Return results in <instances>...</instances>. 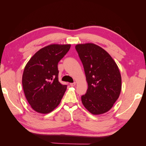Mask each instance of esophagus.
<instances>
[{
  "mask_svg": "<svg viewBox=\"0 0 146 146\" xmlns=\"http://www.w3.org/2000/svg\"><path fill=\"white\" fill-rule=\"evenodd\" d=\"M76 85V83H75V82H74V83H70V85L71 86H74L75 85Z\"/></svg>",
  "mask_w": 146,
  "mask_h": 146,
  "instance_id": "1",
  "label": "esophagus"
}]
</instances>
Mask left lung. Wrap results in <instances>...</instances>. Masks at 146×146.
Here are the masks:
<instances>
[{"instance_id":"8db88e82","label":"left lung","mask_w":146,"mask_h":146,"mask_svg":"<svg viewBox=\"0 0 146 146\" xmlns=\"http://www.w3.org/2000/svg\"><path fill=\"white\" fill-rule=\"evenodd\" d=\"M76 49L82 61L88 88L82 104L92 114L107 113L121 91V76L115 61L104 48L92 43L80 44Z\"/></svg>"}]
</instances>
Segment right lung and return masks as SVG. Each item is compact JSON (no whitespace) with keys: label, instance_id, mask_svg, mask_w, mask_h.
<instances>
[{"label":"right lung","instance_id":"1","mask_svg":"<svg viewBox=\"0 0 146 146\" xmlns=\"http://www.w3.org/2000/svg\"><path fill=\"white\" fill-rule=\"evenodd\" d=\"M70 44H51L41 48L30 59L23 75V87L35 111L47 114L57 107L67 88L58 81V63Z\"/></svg>","mask_w":146,"mask_h":146}]
</instances>
